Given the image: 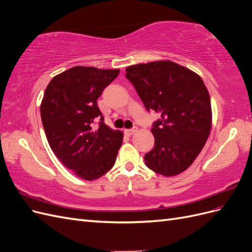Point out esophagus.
<instances>
[{
  "instance_id": "1",
  "label": "esophagus",
  "mask_w": 252,
  "mask_h": 252,
  "mask_svg": "<svg viewBox=\"0 0 252 252\" xmlns=\"http://www.w3.org/2000/svg\"><path fill=\"white\" fill-rule=\"evenodd\" d=\"M136 130H138V129H136V127H133V128H130V129H126L125 132H126L128 135H131V134H133Z\"/></svg>"
}]
</instances>
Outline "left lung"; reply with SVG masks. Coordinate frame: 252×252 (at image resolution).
<instances>
[{
    "instance_id": "8db88e82",
    "label": "left lung",
    "mask_w": 252,
    "mask_h": 252,
    "mask_svg": "<svg viewBox=\"0 0 252 252\" xmlns=\"http://www.w3.org/2000/svg\"><path fill=\"white\" fill-rule=\"evenodd\" d=\"M148 111L161 119L152 124L155 147L145 155L149 169L171 177L186 170L199 156L211 129L208 90L200 75L170 61L126 68Z\"/></svg>"
}]
</instances>
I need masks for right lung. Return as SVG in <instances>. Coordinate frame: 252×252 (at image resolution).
Wrapping results in <instances>:
<instances>
[{
	"mask_svg": "<svg viewBox=\"0 0 252 252\" xmlns=\"http://www.w3.org/2000/svg\"><path fill=\"white\" fill-rule=\"evenodd\" d=\"M119 72L75 66L52 78L45 90L41 118L48 143L63 165L84 180L108 172L123 142V133L105 125L96 102Z\"/></svg>",
	"mask_w": 252,
	"mask_h": 252,
	"instance_id": "add662e5",
	"label": "right lung"
}]
</instances>
